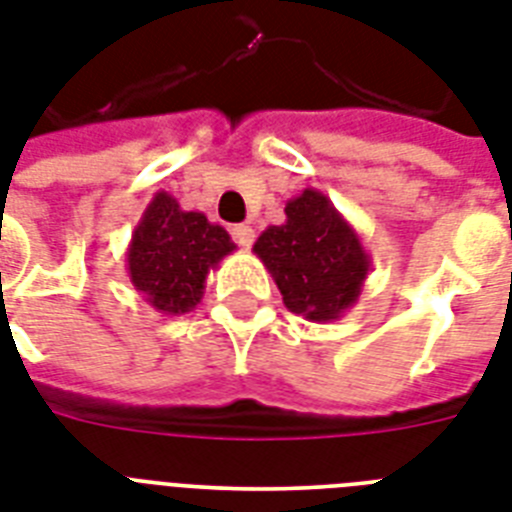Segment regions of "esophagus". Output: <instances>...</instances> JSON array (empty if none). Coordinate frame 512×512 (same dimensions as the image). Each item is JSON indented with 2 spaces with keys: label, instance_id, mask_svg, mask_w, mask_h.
Segmentation results:
<instances>
[{
  "label": "esophagus",
  "instance_id": "esophagus-1",
  "mask_svg": "<svg viewBox=\"0 0 512 512\" xmlns=\"http://www.w3.org/2000/svg\"><path fill=\"white\" fill-rule=\"evenodd\" d=\"M231 236L239 247L247 249L252 247V241H255V228H252V225H233Z\"/></svg>",
  "mask_w": 512,
  "mask_h": 512
}]
</instances>
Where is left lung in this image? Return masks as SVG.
<instances>
[{
    "label": "left lung",
    "instance_id": "8db88e82",
    "mask_svg": "<svg viewBox=\"0 0 512 512\" xmlns=\"http://www.w3.org/2000/svg\"><path fill=\"white\" fill-rule=\"evenodd\" d=\"M287 220L257 236L255 252L284 305L313 324H329L358 303L372 257L356 228L316 188L287 201Z\"/></svg>",
    "mask_w": 512,
    "mask_h": 512
}]
</instances>
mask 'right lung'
Wrapping results in <instances>:
<instances>
[{
	"label": "right lung",
	"mask_w": 512,
	"mask_h": 512,
	"mask_svg": "<svg viewBox=\"0 0 512 512\" xmlns=\"http://www.w3.org/2000/svg\"><path fill=\"white\" fill-rule=\"evenodd\" d=\"M233 249L223 225L209 223L204 212H185L175 196L156 191L132 231L124 263L151 308L180 316L201 303L209 271Z\"/></svg>",
	"instance_id": "obj_1"
}]
</instances>
